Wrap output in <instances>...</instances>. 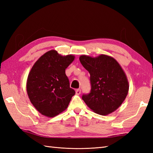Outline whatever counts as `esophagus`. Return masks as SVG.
<instances>
[{"mask_svg":"<svg viewBox=\"0 0 153 153\" xmlns=\"http://www.w3.org/2000/svg\"><path fill=\"white\" fill-rule=\"evenodd\" d=\"M76 95H80L81 93V89H77L76 90Z\"/></svg>","mask_w":153,"mask_h":153,"instance_id":"34e87169","label":"esophagus"}]
</instances>
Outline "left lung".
Masks as SVG:
<instances>
[{
    "instance_id": "left-lung-1",
    "label": "left lung",
    "mask_w": 153,
    "mask_h": 153,
    "mask_svg": "<svg viewBox=\"0 0 153 153\" xmlns=\"http://www.w3.org/2000/svg\"><path fill=\"white\" fill-rule=\"evenodd\" d=\"M80 62L90 74L91 91L82 99L89 108L100 115L113 112L122 105L128 93L127 77L118 62L105 54L93 58L79 57Z\"/></svg>"
}]
</instances>
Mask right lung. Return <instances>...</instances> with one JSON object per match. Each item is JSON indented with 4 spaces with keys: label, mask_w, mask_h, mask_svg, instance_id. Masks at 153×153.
<instances>
[{
    "label": "right lung",
    "mask_w": 153,
    "mask_h": 153,
    "mask_svg": "<svg viewBox=\"0 0 153 153\" xmlns=\"http://www.w3.org/2000/svg\"><path fill=\"white\" fill-rule=\"evenodd\" d=\"M74 58L51 50L32 67L27 80V92L32 105L41 114L53 118L67 108L76 92L70 87L65 70Z\"/></svg>",
    "instance_id": "add662e5"
}]
</instances>
